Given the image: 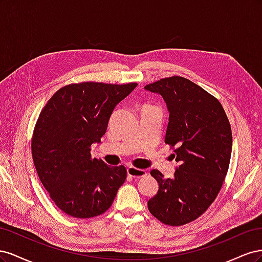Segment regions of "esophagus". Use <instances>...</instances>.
<instances>
[{
	"instance_id": "34e87169",
	"label": "esophagus",
	"mask_w": 262,
	"mask_h": 262,
	"mask_svg": "<svg viewBox=\"0 0 262 262\" xmlns=\"http://www.w3.org/2000/svg\"><path fill=\"white\" fill-rule=\"evenodd\" d=\"M128 171V175L133 177V178H141L146 176V171L144 169H140V168H136L133 166H130V167L126 169Z\"/></svg>"
}]
</instances>
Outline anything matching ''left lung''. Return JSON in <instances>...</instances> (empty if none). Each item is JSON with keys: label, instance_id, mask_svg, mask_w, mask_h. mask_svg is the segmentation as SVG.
I'll use <instances>...</instances> for the list:
<instances>
[{"label": "left lung", "instance_id": "left-lung-1", "mask_svg": "<svg viewBox=\"0 0 262 262\" xmlns=\"http://www.w3.org/2000/svg\"><path fill=\"white\" fill-rule=\"evenodd\" d=\"M144 89L167 105L165 143L179 164L172 178L150 171L160 188L147 202L148 211L166 225H185L209 209L223 185L232 154L231 124L221 102L185 77H165Z\"/></svg>", "mask_w": 262, "mask_h": 262}]
</instances>
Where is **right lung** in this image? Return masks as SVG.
Masks as SVG:
<instances>
[{
  "instance_id": "add662e5",
  "label": "right lung",
  "mask_w": 262,
  "mask_h": 262,
  "mask_svg": "<svg viewBox=\"0 0 262 262\" xmlns=\"http://www.w3.org/2000/svg\"><path fill=\"white\" fill-rule=\"evenodd\" d=\"M137 85L70 84L39 115L31 140L34 164L49 196L68 215L89 219L112 207L126 169L93 158L90 147L100 142L115 107Z\"/></svg>"
}]
</instances>
